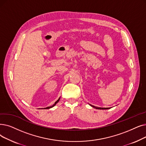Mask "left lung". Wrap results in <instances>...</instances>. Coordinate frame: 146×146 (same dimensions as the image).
<instances>
[{"label":"left lung","mask_w":146,"mask_h":146,"mask_svg":"<svg viewBox=\"0 0 146 146\" xmlns=\"http://www.w3.org/2000/svg\"><path fill=\"white\" fill-rule=\"evenodd\" d=\"M91 107H94V108L96 109H100V110H106V109H110V107H109V108H103V107H95L94 106H92V105H90Z\"/></svg>","instance_id":"1"}]
</instances>
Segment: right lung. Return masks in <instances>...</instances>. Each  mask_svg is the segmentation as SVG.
Masks as SVG:
<instances>
[{
  "label": "right lung",
  "mask_w": 146,
  "mask_h": 146,
  "mask_svg": "<svg viewBox=\"0 0 146 146\" xmlns=\"http://www.w3.org/2000/svg\"><path fill=\"white\" fill-rule=\"evenodd\" d=\"M60 98H58V100L56 101V102L55 103V104H53L52 106H50V107H46V108H44L43 109H50V108H52V107H54L55 105H56V104L57 103L58 101H59V100H60Z\"/></svg>",
  "instance_id": "add662e5"
}]
</instances>
